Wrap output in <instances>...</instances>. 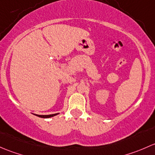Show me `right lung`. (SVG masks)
<instances>
[{
  "label": "right lung",
  "instance_id": "right-lung-1",
  "mask_svg": "<svg viewBox=\"0 0 155 155\" xmlns=\"http://www.w3.org/2000/svg\"><path fill=\"white\" fill-rule=\"evenodd\" d=\"M59 113H55V114H51V115H36V116H39L40 118H44V119H47V118L53 117L54 116H57Z\"/></svg>",
  "mask_w": 155,
  "mask_h": 155
}]
</instances>
